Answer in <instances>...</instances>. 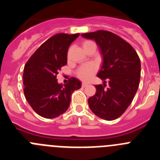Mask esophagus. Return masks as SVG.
Returning a JSON list of instances; mask_svg holds the SVG:
<instances>
[{
    "label": "esophagus",
    "instance_id": "1",
    "mask_svg": "<svg viewBox=\"0 0 160 160\" xmlns=\"http://www.w3.org/2000/svg\"><path fill=\"white\" fill-rule=\"evenodd\" d=\"M87 85H88V84H87V82H82V87L83 88H84V87H87Z\"/></svg>",
    "mask_w": 160,
    "mask_h": 160
}]
</instances>
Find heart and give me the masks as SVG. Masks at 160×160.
Instances as JSON below:
<instances>
[{"mask_svg": "<svg viewBox=\"0 0 160 160\" xmlns=\"http://www.w3.org/2000/svg\"><path fill=\"white\" fill-rule=\"evenodd\" d=\"M90 43H93L90 41H86L83 42V46H86ZM96 71V67L93 64H87L85 66H82L81 68H79V70L77 72V75L79 78H81L82 80H88L90 78V76L92 75L93 73Z\"/></svg>", "mask_w": 160, "mask_h": 160, "instance_id": "heart-1", "label": "heart"}]
</instances>
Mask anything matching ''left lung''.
<instances>
[{
  "label": "left lung",
  "instance_id": "obj_1",
  "mask_svg": "<svg viewBox=\"0 0 160 160\" xmlns=\"http://www.w3.org/2000/svg\"><path fill=\"white\" fill-rule=\"evenodd\" d=\"M81 36L96 42L102 58L97 77L102 80L103 85L95 86L96 94L89 98V107L102 119H116L129 107L138 88L139 58L129 43L113 32L98 30ZM106 81L109 83L107 88Z\"/></svg>",
  "mask_w": 160,
  "mask_h": 160
}]
</instances>
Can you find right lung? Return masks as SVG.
Wrapping results in <instances>:
<instances>
[{
    "label": "right lung",
    "mask_w": 160,
    "mask_h": 160,
    "mask_svg": "<svg viewBox=\"0 0 160 160\" xmlns=\"http://www.w3.org/2000/svg\"><path fill=\"white\" fill-rule=\"evenodd\" d=\"M79 36L58 33L44 42L24 68L25 98L32 110L46 118H57L70 107L71 94L82 82L71 78L67 84L58 82L57 74L67 63L70 44Z\"/></svg>",
    "instance_id": "add662e5"
}]
</instances>
